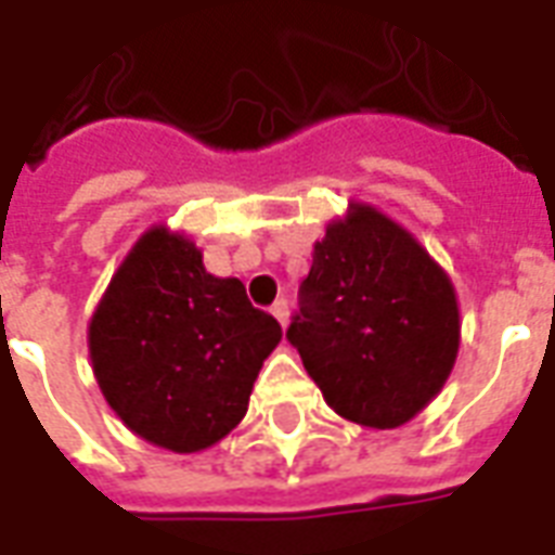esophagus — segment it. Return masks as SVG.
I'll return each instance as SVG.
<instances>
[{
	"label": "esophagus",
	"mask_w": 555,
	"mask_h": 555,
	"mask_svg": "<svg viewBox=\"0 0 555 555\" xmlns=\"http://www.w3.org/2000/svg\"><path fill=\"white\" fill-rule=\"evenodd\" d=\"M270 312H273V318H276L279 324L288 326V300H276L273 306H270Z\"/></svg>",
	"instance_id": "34e87169"
}]
</instances>
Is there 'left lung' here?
<instances>
[{
  "mask_svg": "<svg viewBox=\"0 0 555 555\" xmlns=\"http://www.w3.org/2000/svg\"><path fill=\"white\" fill-rule=\"evenodd\" d=\"M288 341L338 416L398 428L452 374L461 345L452 279L408 229L350 205L314 243Z\"/></svg>",
  "mask_w": 555,
  "mask_h": 555,
  "instance_id": "left-lung-1",
  "label": "left lung"
}]
</instances>
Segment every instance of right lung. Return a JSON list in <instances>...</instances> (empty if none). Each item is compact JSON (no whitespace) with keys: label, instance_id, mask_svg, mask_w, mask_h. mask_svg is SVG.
<instances>
[{"label":"right lung","instance_id":"1","mask_svg":"<svg viewBox=\"0 0 555 555\" xmlns=\"http://www.w3.org/2000/svg\"><path fill=\"white\" fill-rule=\"evenodd\" d=\"M279 338V321L255 309L241 279L207 273L190 237L154 225L91 314L89 353L127 428L190 454L237 428Z\"/></svg>","mask_w":555,"mask_h":555}]
</instances>
